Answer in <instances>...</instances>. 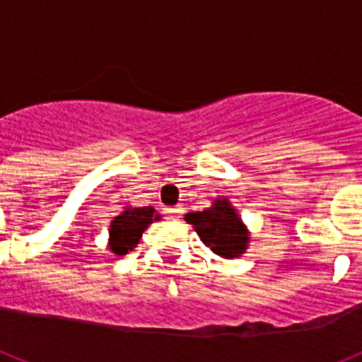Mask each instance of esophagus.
<instances>
[{
  "mask_svg": "<svg viewBox=\"0 0 362 362\" xmlns=\"http://www.w3.org/2000/svg\"><path fill=\"white\" fill-rule=\"evenodd\" d=\"M165 214L167 217L173 218V221H178V218L182 217V208H178V206H175V208H167Z\"/></svg>",
  "mask_w": 362,
  "mask_h": 362,
  "instance_id": "1",
  "label": "esophagus"
}]
</instances>
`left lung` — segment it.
<instances>
[{"mask_svg":"<svg viewBox=\"0 0 362 362\" xmlns=\"http://www.w3.org/2000/svg\"><path fill=\"white\" fill-rule=\"evenodd\" d=\"M184 218L199 233L200 241L217 256L233 259L247 252L250 232L243 223L238 208H233L226 197H217L209 208L189 211Z\"/></svg>","mask_w":362,"mask_h":362,"instance_id":"8db88e82","label":"left lung"}]
</instances>
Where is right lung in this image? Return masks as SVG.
<instances>
[{
	"label": "right lung",
	"instance_id": "1",
	"mask_svg": "<svg viewBox=\"0 0 362 362\" xmlns=\"http://www.w3.org/2000/svg\"><path fill=\"white\" fill-rule=\"evenodd\" d=\"M162 215L153 206L134 208L124 206L119 215H115L108 228V248L115 256H124L127 252L136 248L141 239V233L147 230L154 221H160Z\"/></svg>",
	"mask_w": 362,
	"mask_h": 362
}]
</instances>
